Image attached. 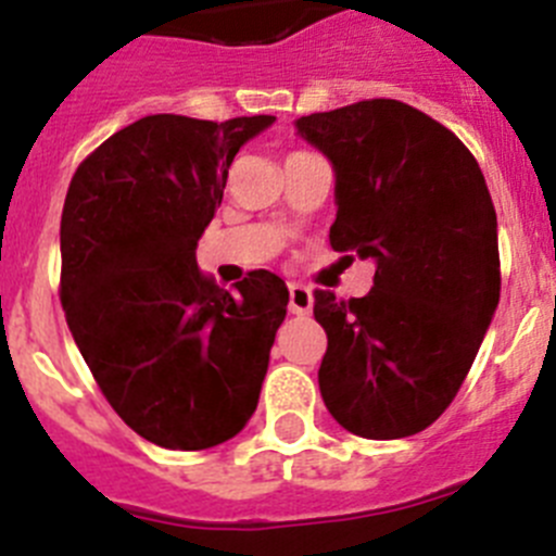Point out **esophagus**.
<instances>
[{"label": "esophagus", "instance_id": "34e87169", "mask_svg": "<svg viewBox=\"0 0 556 556\" xmlns=\"http://www.w3.org/2000/svg\"><path fill=\"white\" fill-rule=\"evenodd\" d=\"M314 306L312 289L303 287V283H289V312L298 314V317H306Z\"/></svg>", "mask_w": 556, "mask_h": 556}]
</instances>
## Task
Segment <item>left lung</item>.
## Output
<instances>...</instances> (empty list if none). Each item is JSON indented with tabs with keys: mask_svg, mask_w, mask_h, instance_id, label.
<instances>
[{
	"mask_svg": "<svg viewBox=\"0 0 556 556\" xmlns=\"http://www.w3.org/2000/svg\"><path fill=\"white\" fill-rule=\"evenodd\" d=\"M333 166L331 248L376 264L365 298L314 292L320 392L342 429L401 440L448 409L501 294L498 219L470 150L397 100L294 122Z\"/></svg>",
	"mask_w": 556,
	"mask_h": 556,
	"instance_id": "8db88e82",
	"label": "left lung"
}]
</instances>
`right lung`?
I'll use <instances>...</instances> for the list:
<instances>
[{"instance_id":"add662e5","label":"right lung","mask_w":556,"mask_h":556,"mask_svg":"<svg viewBox=\"0 0 556 556\" xmlns=\"http://www.w3.org/2000/svg\"><path fill=\"white\" fill-rule=\"evenodd\" d=\"M273 122L144 116L102 141L68 184V331L108 404L161 448L225 443L258 406L287 283L255 269L228 292L200 275L194 250L239 147Z\"/></svg>"}]
</instances>
